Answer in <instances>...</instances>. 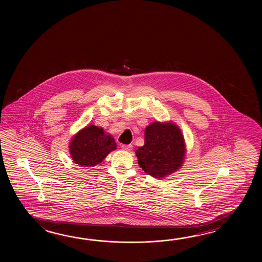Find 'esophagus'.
Masks as SVG:
<instances>
[{"label":"esophagus","instance_id":"1","mask_svg":"<svg viewBox=\"0 0 262 262\" xmlns=\"http://www.w3.org/2000/svg\"><path fill=\"white\" fill-rule=\"evenodd\" d=\"M133 148V146L131 144H123L122 145V149L124 150H131Z\"/></svg>","mask_w":262,"mask_h":262}]
</instances>
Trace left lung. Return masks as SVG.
<instances>
[{"mask_svg": "<svg viewBox=\"0 0 262 262\" xmlns=\"http://www.w3.org/2000/svg\"><path fill=\"white\" fill-rule=\"evenodd\" d=\"M144 136V145L137 149L136 155L145 172L162 178L181 167L185 147L182 132L175 124L150 123Z\"/></svg>", "mask_w": 262, "mask_h": 262, "instance_id": "1", "label": "left lung"}]
</instances>
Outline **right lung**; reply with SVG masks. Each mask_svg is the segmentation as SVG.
<instances>
[{
	"label": "right lung",
	"mask_w": 262,
	"mask_h": 262,
	"mask_svg": "<svg viewBox=\"0 0 262 262\" xmlns=\"http://www.w3.org/2000/svg\"><path fill=\"white\" fill-rule=\"evenodd\" d=\"M116 146L114 139L105 134L103 128L90 125L73 138L69 149L76 164L82 167H94L115 150Z\"/></svg>",
	"instance_id": "1"
}]
</instances>
